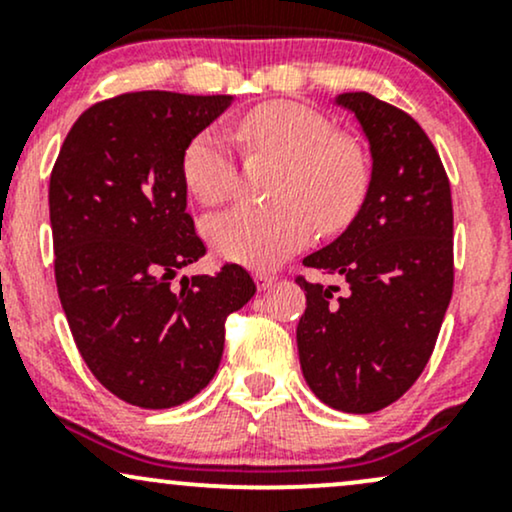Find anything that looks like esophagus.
<instances>
[{
	"mask_svg": "<svg viewBox=\"0 0 512 512\" xmlns=\"http://www.w3.org/2000/svg\"><path fill=\"white\" fill-rule=\"evenodd\" d=\"M255 281H257V289L267 291L269 286H272L274 281H276V276L274 274H267V272H257L255 274Z\"/></svg>",
	"mask_w": 512,
	"mask_h": 512,
	"instance_id": "obj_1",
	"label": "esophagus"
}]
</instances>
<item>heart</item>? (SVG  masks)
Returning a JSON list of instances; mask_svg holds the SVG:
<instances>
[{"label":"heart","mask_w":512,"mask_h":512,"mask_svg":"<svg viewBox=\"0 0 512 512\" xmlns=\"http://www.w3.org/2000/svg\"><path fill=\"white\" fill-rule=\"evenodd\" d=\"M248 156L281 161L272 185L274 204H238L204 223L211 248L226 260L269 269L310 243L315 221L344 226L368 190V161L356 142L305 105L274 101L238 120ZM182 180L202 204H219L236 190L238 163L216 127L190 139L182 151Z\"/></svg>","instance_id":"1"}]
</instances>
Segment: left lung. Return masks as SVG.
I'll return each instance as SVG.
<instances>
[{
  "label": "left lung",
  "instance_id": "8db88e82",
  "mask_svg": "<svg viewBox=\"0 0 512 512\" xmlns=\"http://www.w3.org/2000/svg\"><path fill=\"white\" fill-rule=\"evenodd\" d=\"M370 144V182L349 228L303 260L339 286L310 284L296 342L305 383L327 407L370 414L426 368L452 298V197L436 146L414 117L366 91L342 93Z\"/></svg>",
  "mask_w": 512,
  "mask_h": 512
}]
</instances>
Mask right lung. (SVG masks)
Wrapping results in <instances>:
<instances>
[{
	"label": "right lung",
	"mask_w": 512,
	"mask_h": 512,
	"mask_svg": "<svg viewBox=\"0 0 512 512\" xmlns=\"http://www.w3.org/2000/svg\"><path fill=\"white\" fill-rule=\"evenodd\" d=\"M231 96L134 91L81 113L50 175L57 293L96 380L142 409L209 385L226 317L255 296L240 264L173 279L207 252L187 214L182 151Z\"/></svg>",
	"instance_id": "add662e5"
}]
</instances>
